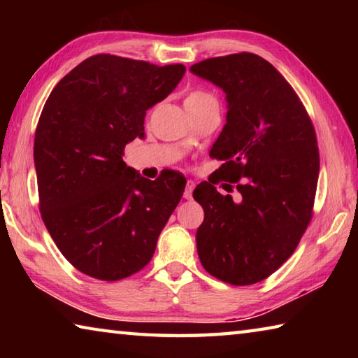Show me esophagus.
Returning <instances> with one entry per match:
<instances>
[{"label": "esophagus", "mask_w": 358, "mask_h": 358, "mask_svg": "<svg viewBox=\"0 0 358 358\" xmlns=\"http://www.w3.org/2000/svg\"><path fill=\"white\" fill-rule=\"evenodd\" d=\"M196 187V183L191 180L186 181V187H185V199H192V191Z\"/></svg>", "instance_id": "obj_1"}]
</instances>
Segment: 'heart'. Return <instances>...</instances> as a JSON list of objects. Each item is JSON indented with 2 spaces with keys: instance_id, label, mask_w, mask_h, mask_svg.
Returning <instances> with one entry per match:
<instances>
[{
  "instance_id": "1",
  "label": "heart",
  "mask_w": 358,
  "mask_h": 358,
  "mask_svg": "<svg viewBox=\"0 0 358 358\" xmlns=\"http://www.w3.org/2000/svg\"><path fill=\"white\" fill-rule=\"evenodd\" d=\"M208 104H217L215 96L202 90H192L185 96V107L187 112H194L197 108H202Z\"/></svg>"
}]
</instances>
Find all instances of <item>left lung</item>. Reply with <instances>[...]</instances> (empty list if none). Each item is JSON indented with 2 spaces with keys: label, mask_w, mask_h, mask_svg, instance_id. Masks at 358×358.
Segmentation results:
<instances>
[{
  "label": "left lung",
  "mask_w": 358,
  "mask_h": 358,
  "mask_svg": "<svg viewBox=\"0 0 358 358\" xmlns=\"http://www.w3.org/2000/svg\"><path fill=\"white\" fill-rule=\"evenodd\" d=\"M191 72L221 87L229 108L210 151L222 164L213 181L192 194L205 213L196 235L199 259L217 280L250 286L292 256L311 222L316 131L295 90L262 57L241 52L208 58ZM221 179L236 183L238 201L215 191Z\"/></svg>",
  "instance_id": "obj_1"
}]
</instances>
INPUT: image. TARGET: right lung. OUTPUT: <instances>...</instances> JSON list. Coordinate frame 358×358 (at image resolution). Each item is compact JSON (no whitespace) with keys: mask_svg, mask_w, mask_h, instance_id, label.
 I'll use <instances>...</instances> for the list:
<instances>
[{"mask_svg":"<svg viewBox=\"0 0 358 358\" xmlns=\"http://www.w3.org/2000/svg\"><path fill=\"white\" fill-rule=\"evenodd\" d=\"M183 64L156 66L99 53L66 74L45 101L34 134L39 210L63 256L82 273L118 281L153 257L186 180L155 181L123 161L143 137L147 110L173 92Z\"/></svg>","mask_w":358,"mask_h":358,"instance_id":"add662e5","label":"right lung"}]
</instances>
